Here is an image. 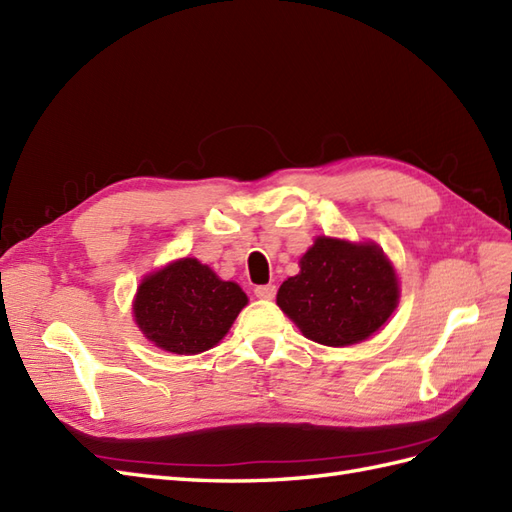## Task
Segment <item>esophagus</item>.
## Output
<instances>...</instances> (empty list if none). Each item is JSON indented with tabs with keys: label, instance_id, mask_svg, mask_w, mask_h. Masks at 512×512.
Returning a JSON list of instances; mask_svg holds the SVG:
<instances>
[{
	"label": "esophagus",
	"instance_id": "obj_1",
	"mask_svg": "<svg viewBox=\"0 0 512 512\" xmlns=\"http://www.w3.org/2000/svg\"><path fill=\"white\" fill-rule=\"evenodd\" d=\"M254 295H256L258 299H273V297H276V286H273V284L256 286V289H254Z\"/></svg>",
	"mask_w": 512,
	"mask_h": 512
}]
</instances>
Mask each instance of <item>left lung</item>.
I'll list each match as a JSON object with an SVG mask.
<instances>
[{"label": "left lung", "instance_id": "left-lung-1", "mask_svg": "<svg viewBox=\"0 0 512 512\" xmlns=\"http://www.w3.org/2000/svg\"><path fill=\"white\" fill-rule=\"evenodd\" d=\"M276 302L306 339L345 347L384 326L400 302V282L376 243L319 236Z\"/></svg>", "mask_w": 512, "mask_h": 512}]
</instances>
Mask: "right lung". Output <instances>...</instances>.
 <instances>
[{"mask_svg":"<svg viewBox=\"0 0 512 512\" xmlns=\"http://www.w3.org/2000/svg\"><path fill=\"white\" fill-rule=\"evenodd\" d=\"M245 304L239 284L221 280L197 258H180L143 278L134 321L160 350L199 354L228 334Z\"/></svg>","mask_w":512,"mask_h":512,"instance_id":"obj_1","label":"right lung"}]
</instances>
